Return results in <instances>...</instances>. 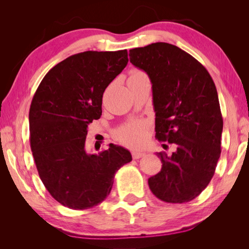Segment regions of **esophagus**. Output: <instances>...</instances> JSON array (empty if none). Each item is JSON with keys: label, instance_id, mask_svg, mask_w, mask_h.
I'll return each instance as SVG.
<instances>
[{"label": "esophagus", "instance_id": "34e87169", "mask_svg": "<svg viewBox=\"0 0 249 249\" xmlns=\"http://www.w3.org/2000/svg\"><path fill=\"white\" fill-rule=\"evenodd\" d=\"M144 153H142V152H138V150H133L132 152V157H133V159H139V158H141V157H144Z\"/></svg>", "mask_w": 249, "mask_h": 249}]
</instances>
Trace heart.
Listing matches in <instances>:
<instances>
[{"mask_svg":"<svg viewBox=\"0 0 249 249\" xmlns=\"http://www.w3.org/2000/svg\"><path fill=\"white\" fill-rule=\"evenodd\" d=\"M141 71H133L131 77L143 76ZM117 138L124 144L137 145L142 142L145 135V124L143 122H133L127 124L116 132Z\"/></svg>","mask_w":249,"mask_h":249,"instance_id":"heart-1","label":"heart"}]
</instances>
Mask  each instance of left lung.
<instances>
[{
	"instance_id": "obj_1",
	"label": "left lung",
	"mask_w": 249,
	"mask_h": 249,
	"mask_svg": "<svg viewBox=\"0 0 249 249\" xmlns=\"http://www.w3.org/2000/svg\"><path fill=\"white\" fill-rule=\"evenodd\" d=\"M130 62L152 82L156 138L176 145L157 153L162 169L149 189L166 202L194 199L212 179L221 153L223 120L208 71L185 51L166 42L130 50Z\"/></svg>"
}]
</instances>
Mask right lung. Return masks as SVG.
I'll return each mask as SVG.
<instances>
[{"mask_svg": "<svg viewBox=\"0 0 249 249\" xmlns=\"http://www.w3.org/2000/svg\"><path fill=\"white\" fill-rule=\"evenodd\" d=\"M127 61L126 50L79 53L53 67L33 96L29 125L34 161L44 187L64 207L99 205L115 172L132 161L129 150L112 143L99 155L85 148L88 124L102 115L105 89Z\"/></svg>", "mask_w": 249, "mask_h": 249, "instance_id": "obj_1", "label": "right lung"}]
</instances>
